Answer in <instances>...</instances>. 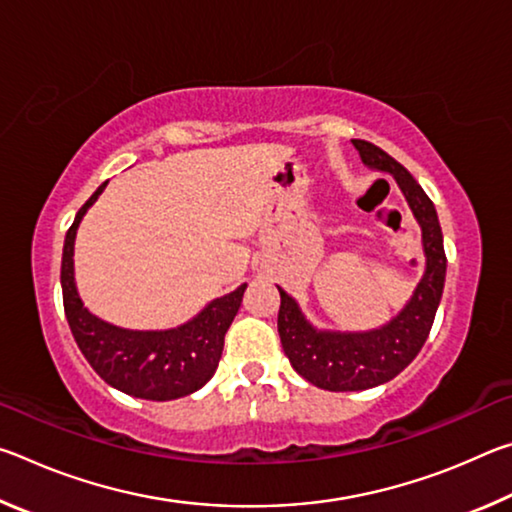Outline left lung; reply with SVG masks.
<instances>
[{
	"mask_svg": "<svg viewBox=\"0 0 512 512\" xmlns=\"http://www.w3.org/2000/svg\"><path fill=\"white\" fill-rule=\"evenodd\" d=\"M352 144L368 167L393 173L397 185L402 187L415 219L422 225L427 271L402 314L386 327L366 334L316 332L302 318L296 302L280 289L277 332L293 370L309 384L339 393L366 391L386 384L418 357L436 318L447 271L443 232L431 198L415 183L411 173L379 146L366 140H352Z\"/></svg>",
	"mask_w": 512,
	"mask_h": 512,
	"instance_id": "8db88e82",
	"label": "left lung"
}]
</instances>
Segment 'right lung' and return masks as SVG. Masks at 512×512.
I'll return each mask as SVG.
<instances>
[{"label": "right lung", "instance_id": "1", "mask_svg": "<svg viewBox=\"0 0 512 512\" xmlns=\"http://www.w3.org/2000/svg\"><path fill=\"white\" fill-rule=\"evenodd\" d=\"M103 187L106 185H101L85 201L65 237L60 284L69 329L83 357L112 388L142 400H178L212 379L223 352L225 332L237 316L246 284L210 302L187 325L167 332H131L92 316L76 293L72 257L76 228Z\"/></svg>", "mask_w": 512, "mask_h": 512}]
</instances>
